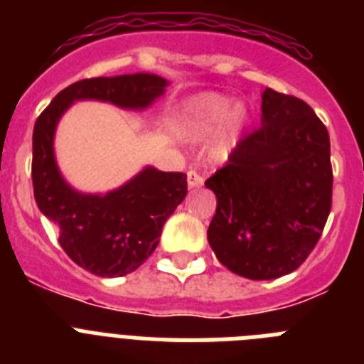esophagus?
<instances>
[{
    "mask_svg": "<svg viewBox=\"0 0 364 364\" xmlns=\"http://www.w3.org/2000/svg\"><path fill=\"white\" fill-rule=\"evenodd\" d=\"M187 183H188V188H198L203 185V177L196 172V170H191L187 173Z\"/></svg>",
    "mask_w": 364,
    "mask_h": 364,
    "instance_id": "obj_1",
    "label": "esophagus"
}]
</instances>
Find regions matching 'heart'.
I'll return each mask as SVG.
<instances>
[{
  "instance_id": "obj_1",
  "label": "heart",
  "mask_w": 364,
  "mask_h": 364,
  "mask_svg": "<svg viewBox=\"0 0 364 364\" xmlns=\"http://www.w3.org/2000/svg\"><path fill=\"white\" fill-rule=\"evenodd\" d=\"M179 122L185 136L192 140L203 139L220 127L210 146V157L222 161L237 144L240 133L248 124V109L242 103L233 105V100L222 94H200L183 105Z\"/></svg>"
}]
</instances>
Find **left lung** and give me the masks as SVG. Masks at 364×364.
<instances>
[{
    "instance_id": "8db88e82",
    "label": "left lung",
    "mask_w": 364,
    "mask_h": 364,
    "mask_svg": "<svg viewBox=\"0 0 364 364\" xmlns=\"http://www.w3.org/2000/svg\"><path fill=\"white\" fill-rule=\"evenodd\" d=\"M261 127L240 140L205 187L216 194L207 240L228 270L276 279L300 267L331 210L326 125L304 100L262 92Z\"/></svg>"
}]
</instances>
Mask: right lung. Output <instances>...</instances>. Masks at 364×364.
<instances>
[{
  "label": "right lung",
  "mask_w": 364,
  "mask_h": 364,
  "mask_svg": "<svg viewBox=\"0 0 364 364\" xmlns=\"http://www.w3.org/2000/svg\"><path fill=\"white\" fill-rule=\"evenodd\" d=\"M166 87V79L155 73L83 79L60 90L36 118L31 166L36 205L59 228V244L68 257L100 277L125 276L154 253L164 222L187 196V173L146 166L107 194H85L70 187L57 166L55 131L75 102L96 100L144 111Z\"/></svg>",
  "instance_id": "obj_1"
}]
</instances>
